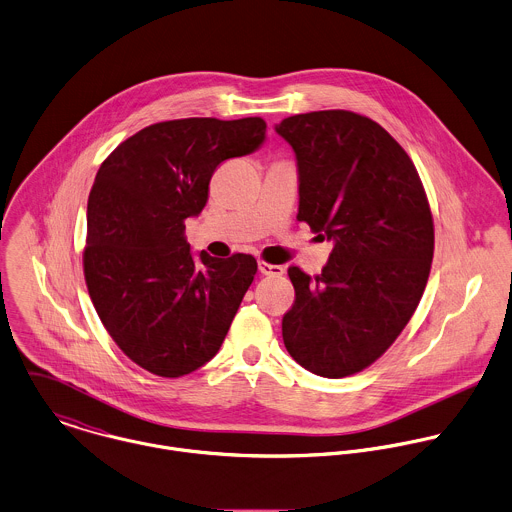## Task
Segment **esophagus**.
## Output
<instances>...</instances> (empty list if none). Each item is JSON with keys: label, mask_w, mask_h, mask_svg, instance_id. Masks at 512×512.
I'll return each mask as SVG.
<instances>
[{"label": "esophagus", "mask_w": 512, "mask_h": 512, "mask_svg": "<svg viewBox=\"0 0 512 512\" xmlns=\"http://www.w3.org/2000/svg\"><path fill=\"white\" fill-rule=\"evenodd\" d=\"M259 271L263 273V275H275V277H279V275H283V267L281 265H271V263H267V261H259Z\"/></svg>", "instance_id": "34e87169"}]
</instances>
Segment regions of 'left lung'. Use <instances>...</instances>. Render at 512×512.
<instances>
[{"label": "left lung", "instance_id": "obj_1", "mask_svg": "<svg viewBox=\"0 0 512 512\" xmlns=\"http://www.w3.org/2000/svg\"><path fill=\"white\" fill-rule=\"evenodd\" d=\"M275 131L297 155V219L335 243L319 275L289 267L283 341L307 371L349 377L395 343L423 297L435 251L429 199L407 151L365 115L299 113Z\"/></svg>", "mask_w": 512, "mask_h": 512}]
</instances>
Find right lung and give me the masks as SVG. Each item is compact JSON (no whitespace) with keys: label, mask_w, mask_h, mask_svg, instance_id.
I'll return each instance as SVG.
<instances>
[{"label":"right lung","mask_w":512,"mask_h":512,"mask_svg":"<svg viewBox=\"0 0 512 512\" xmlns=\"http://www.w3.org/2000/svg\"><path fill=\"white\" fill-rule=\"evenodd\" d=\"M261 117L153 123L101 163L87 201L83 275L115 345L157 377L211 361L257 273L253 255L193 259L185 219L207 203L213 171L253 153Z\"/></svg>","instance_id":"obj_1"}]
</instances>
